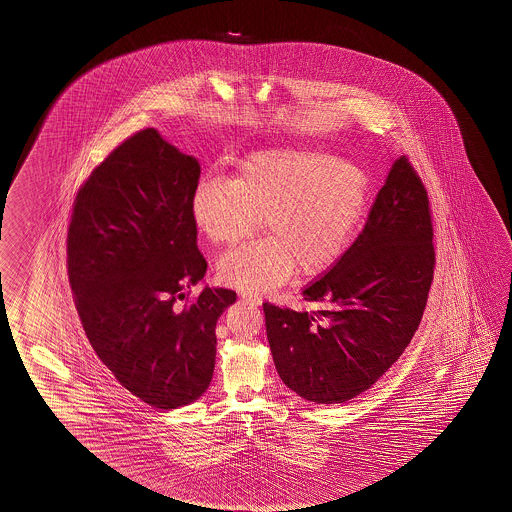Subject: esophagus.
I'll return each instance as SVG.
<instances>
[{
	"label": "esophagus",
	"mask_w": 512,
	"mask_h": 512,
	"mask_svg": "<svg viewBox=\"0 0 512 512\" xmlns=\"http://www.w3.org/2000/svg\"><path fill=\"white\" fill-rule=\"evenodd\" d=\"M241 300H243L244 303H248V305H255V307L262 303V300H260L259 296L252 293H241Z\"/></svg>",
	"instance_id": "34e87169"
}]
</instances>
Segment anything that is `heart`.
I'll list each match as a JSON object with an SVG mask.
<instances>
[{
	"mask_svg": "<svg viewBox=\"0 0 512 512\" xmlns=\"http://www.w3.org/2000/svg\"><path fill=\"white\" fill-rule=\"evenodd\" d=\"M368 175L348 160L316 150H269L244 160L234 180L209 176L191 193L198 232L216 246H232L219 260L223 284L264 293L296 269L314 277L334 266L352 241L368 207Z\"/></svg>",
	"mask_w": 512,
	"mask_h": 512,
	"instance_id": "b5f03b06",
	"label": "heart"
}]
</instances>
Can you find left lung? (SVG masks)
Instances as JSON below:
<instances>
[{
	"label": "left lung",
	"instance_id": "left-lung-1",
	"mask_svg": "<svg viewBox=\"0 0 512 512\" xmlns=\"http://www.w3.org/2000/svg\"><path fill=\"white\" fill-rule=\"evenodd\" d=\"M425 185L400 157L359 237L303 291L316 310L264 303L269 348L285 386L314 403L368 391L411 343L434 280Z\"/></svg>",
	"mask_w": 512,
	"mask_h": 512
}]
</instances>
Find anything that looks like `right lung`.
<instances>
[{
  "label": "right lung",
  "instance_id": "obj_1",
  "mask_svg": "<svg viewBox=\"0 0 512 512\" xmlns=\"http://www.w3.org/2000/svg\"><path fill=\"white\" fill-rule=\"evenodd\" d=\"M198 160L155 128L128 137L76 193L68 277L85 336L119 384L155 409L202 396L216 364V323L234 291L205 287L189 200Z\"/></svg>",
  "mask_w": 512,
  "mask_h": 512
}]
</instances>
